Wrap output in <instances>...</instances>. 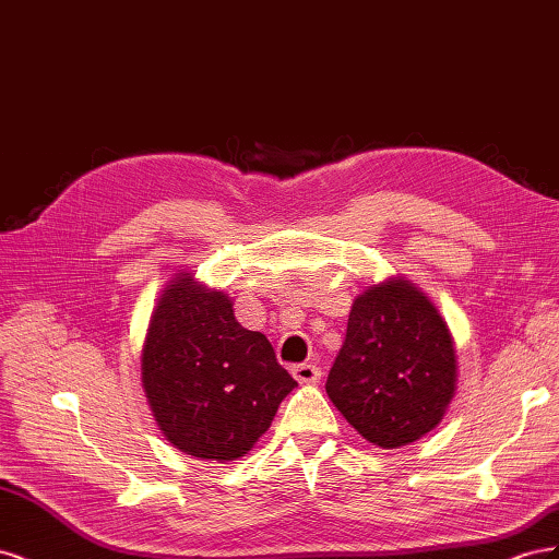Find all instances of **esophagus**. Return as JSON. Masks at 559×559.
<instances>
[{
    "label": "esophagus",
    "instance_id": "obj_1",
    "mask_svg": "<svg viewBox=\"0 0 559 559\" xmlns=\"http://www.w3.org/2000/svg\"><path fill=\"white\" fill-rule=\"evenodd\" d=\"M292 373L300 384H314L321 378V370L312 364H298L292 368Z\"/></svg>",
    "mask_w": 559,
    "mask_h": 559
}]
</instances>
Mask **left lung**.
I'll use <instances>...</instances> for the list:
<instances>
[{"label":"left lung","instance_id":"left-lung-1","mask_svg":"<svg viewBox=\"0 0 559 559\" xmlns=\"http://www.w3.org/2000/svg\"><path fill=\"white\" fill-rule=\"evenodd\" d=\"M454 382L450 329L417 286L396 277L357 296L326 394L366 441L415 443L443 419Z\"/></svg>","mask_w":559,"mask_h":559}]
</instances>
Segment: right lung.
<instances>
[{
	"label": "right lung",
	"mask_w": 559,
	"mask_h": 559,
	"mask_svg": "<svg viewBox=\"0 0 559 559\" xmlns=\"http://www.w3.org/2000/svg\"><path fill=\"white\" fill-rule=\"evenodd\" d=\"M151 411L177 450L210 462L245 456L298 384L259 331H247L224 292L179 273L151 314L142 349Z\"/></svg>",
	"instance_id": "right-lung-1"
}]
</instances>
